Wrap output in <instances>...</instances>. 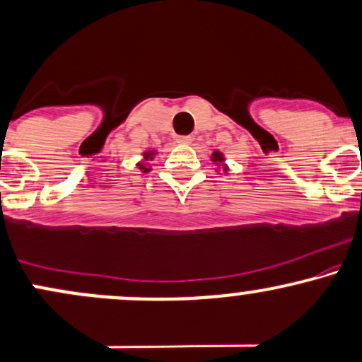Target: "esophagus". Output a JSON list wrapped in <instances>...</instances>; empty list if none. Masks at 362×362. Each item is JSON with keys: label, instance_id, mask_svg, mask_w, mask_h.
<instances>
[{"label": "esophagus", "instance_id": "34e87169", "mask_svg": "<svg viewBox=\"0 0 362 362\" xmlns=\"http://www.w3.org/2000/svg\"><path fill=\"white\" fill-rule=\"evenodd\" d=\"M177 142H178V144H190V142H192V137H190V136H178Z\"/></svg>", "mask_w": 362, "mask_h": 362}]
</instances>
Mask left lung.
Wrapping results in <instances>:
<instances>
[{
    "instance_id": "1",
    "label": "left lung",
    "mask_w": 362,
    "mask_h": 362,
    "mask_svg": "<svg viewBox=\"0 0 362 362\" xmlns=\"http://www.w3.org/2000/svg\"><path fill=\"white\" fill-rule=\"evenodd\" d=\"M225 154L221 153V151H213V154H211V161L214 163V165H216V172H223V173H226L228 172V165H226L225 163Z\"/></svg>"
}]
</instances>
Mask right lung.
<instances>
[{
    "label": "right lung",
    "mask_w": 362,
    "mask_h": 362,
    "mask_svg": "<svg viewBox=\"0 0 362 362\" xmlns=\"http://www.w3.org/2000/svg\"><path fill=\"white\" fill-rule=\"evenodd\" d=\"M156 154H158L156 149H146L144 153H142V160L137 163L139 170H141V172H144V173L151 172V170H153V168H151V166L148 165V161H153Z\"/></svg>",
    "instance_id": "add662e5"
}]
</instances>
